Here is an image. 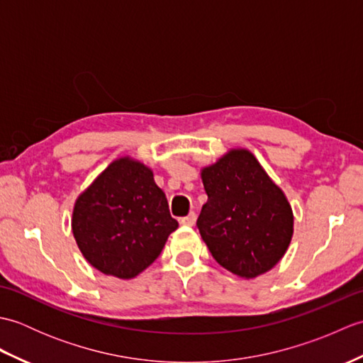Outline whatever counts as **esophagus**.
<instances>
[{"mask_svg": "<svg viewBox=\"0 0 363 363\" xmlns=\"http://www.w3.org/2000/svg\"><path fill=\"white\" fill-rule=\"evenodd\" d=\"M195 221H196V215H195V212H190L187 217H184V218H181L179 220V223L181 225H184V226H194L195 225Z\"/></svg>", "mask_w": 363, "mask_h": 363, "instance_id": "34e87169", "label": "esophagus"}]
</instances>
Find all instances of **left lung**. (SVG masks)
<instances>
[{"label": "left lung", "instance_id": "1", "mask_svg": "<svg viewBox=\"0 0 363 363\" xmlns=\"http://www.w3.org/2000/svg\"><path fill=\"white\" fill-rule=\"evenodd\" d=\"M207 194L196 221L212 257L242 279L268 273L287 252L293 211L284 190L246 148L201 168Z\"/></svg>", "mask_w": 363, "mask_h": 363}]
</instances>
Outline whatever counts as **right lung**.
<instances>
[{
	"instance_id": "right-lung-1",
	"label": "right lung",
	"mask_w": 363,
	"mask_h": 363,
	"mask_svg": "<svg viewBox=\"0 0 363 363\" xmlns=\"http://www.w3.org/2000/svg\"><path fill=\"white\" fill-rule=\"evenodd\" d=\"M177 226L152 169L130 156L111 162L76 198L72 215L84 259L118 279L145 272Z\"/></svg>"
}]
</instances>
